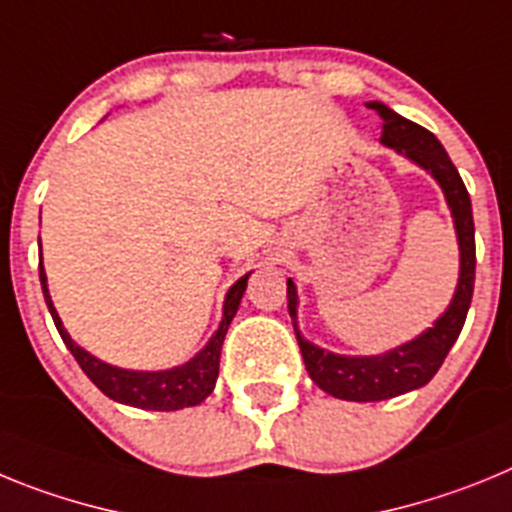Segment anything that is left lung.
<instances>
[{
	"instance_id": "left-lung-1",
	"label": "left lung",
	"mask_w": 512,
	"mask_h": 512,
	"mask_svg": "<svg viewBox=\"0 0 512 512\" xmlns=\"http://www.w3.org/2000/svg\"><path fill=\"white\" fill-rule=\"evenodd\" d=\"M369 107L382 117L384 146L408 156L413 164L428 171L441 184L443 197L449 202L451 217H454L456 241H459V284H456L454 300L446 307V312L433 323V328L420 333L418 338L379 356H341L302 338V333L297 330V287L292 279H287V307L292 323H295L297 343H300L307 374L323 392L351 402L390 400V397L405 395V392L418 390L431 382L464 328L469 305H472L474 261H477L472 202H469V192L461 182L459 171L451 164L449 153L443 151L431 130L405 120L387 104L369 102Z\"/></svg>"
}]
</instances>
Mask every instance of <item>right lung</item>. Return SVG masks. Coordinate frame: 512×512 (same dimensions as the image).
<instances>
[{
  "label": "right lung",
  "instance_id": "add662e5",
  "mask_svg": "<svg viewBox=\"0 0 512 512\" xmlns=\"http://www.w3.org/2000/svg\"><path fill=\"white\" fill-rule=\"evenodd\" d=\"M248 271L246 277H241L233 287L228 289L223 305V320L217 325L215 336L207 341V346L202 348L200 354L189 359L187 364L174 366V369H164V372H130V369H120V366L104 364L97 356H92L89 351L79 346V343L71 341V336L63 328L61 318H58L56 307H53L51 295H48V279H45L43 261H40V284H43V297L45 305L51 310V318L56 323L58 333H61L63 343L69 348L74 359L79 361L81 372L87 374L94 384L110 400L122 402V405H130V408H143V410H182V408H194L200 405L212 390H215L217 372H220V351H223L225 333H228L230 320L235 318L238 305H241V297L246 292Z\"/></svg>",
  "mask_w": 512,
  "mask_h": 512
}]
</instances>
